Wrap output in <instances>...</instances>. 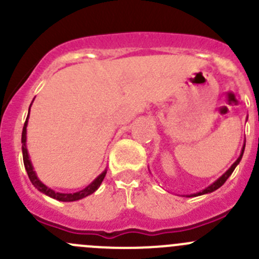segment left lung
I'll list each match as a JSON object with an SVG mask.
<instances>
[{
  "label": "left lung",
  "mask_w": 259,
  "mask_h": 259,
  "mask_svg": "<svg viewBox=\"0 0 259 259\" xmlns=\"http://www.w3.org/2000/svg\"><path fill=\"white\" fill-rule=\"evenodd\" d=\"M244 146H245V143H244ZM244 146H243L241 155H239V158L237 159V160H236V163H234L233 165H232L231 168H229L228 170H227L226 173H224L223 176L221 177V178H219L218 180H217V182H214L213 184L209 185V187H208V188H205L204 190H202V192L197 193V194H193V195H194V197H195V195H202V194H207V193H211V192H214V190H217V189H218V188H221L222 185H223L224 183L227 182V179H228L229 177H231V174L233 173V170H234V169H236V166L238 165V164H239V161H241V159H242V156H243V151H244Z\"/></svg>",
  "instance_id": "8db88e82"
}]
</instances>
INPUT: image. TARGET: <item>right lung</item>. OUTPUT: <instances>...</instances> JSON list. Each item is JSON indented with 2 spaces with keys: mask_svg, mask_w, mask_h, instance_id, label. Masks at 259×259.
<instances>
[{
  "mask_svg": "<svg viewBox=\"0 0 259 259\" xmlns=\"http://www.w3.org/2000/svg\"><path fill=\"white\" fill-rule=\"evenodd\" d=\"M26 126H27V119H26L25 125H23L22 138H21V143H22L23 164H25L26 171H27V176H28V178H30L31 183H32V184L35 185V187L37 188L40 192H42L44 194L49 195V197L54 198V199L61 200V202H74V200H79V199H81V198L86 197V195L93 194V193L95 192L99 187H100L101 182H103L104 178H105V176H106V170L104 171V173H101L100 176L94 180L90 185H88L85 189L80 190V192H76V193H69V194H65V193H56V192H54L52 189H50V188L46 187L45 184H42V183L37 179V177H36L35 170H33V168H32V164H31L30 159H28V153H27V149H26Z\"/></svg>",
  "mask_w": 259,
  "mask_h": 259,
  "instance_id": "right-lung-1",
  "label": "right lung"
}]
</instances>
